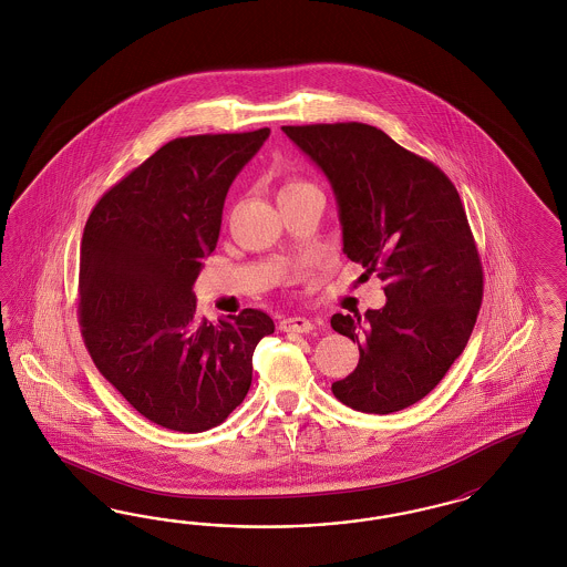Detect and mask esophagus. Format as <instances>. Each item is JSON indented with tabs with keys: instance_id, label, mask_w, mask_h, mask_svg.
<instances>
[{
	"instance_id": "esophagus-1",
	"label": "esophagus",
	"mask_w": 567,
	"mask_h": 567,
	"mask_svg": "<svg viewBox=\"0 0 567 567\" xmlns=\"http://www.w3.org/2000/svg\"><path fill=\"white\" fill-rule=\"evenodd\" d=\"M278 329L285 332H310L313 329L312 320H308L306 316H289L285 320H280Z\"/></svg>"
}]
</instances>
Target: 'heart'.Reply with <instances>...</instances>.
Listing matches in <instances>:
<instances>
[{
  "instance_id": "obj_1",
  "label": "heart",
  "mask_w": 567,
  "mask_h": 567,
  "mask_svg": "<svg viewBox=\"0 0 567 567\" xmlns=\"http://www.w3.org/2000/svg\"><path fill=\"white\" fill-rule=\"evenodd\" d=\"M295 186H299V184H297V182H291V184H287L282 190H289V188H295Z\"/></svg>"
}]
</instances>
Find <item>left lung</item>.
Wrapping results in <instances>:
<instances>
[{
	"mask_svg": "<svg viewBox=\"0 0 567 567\" xmlns=\"http://www.w3.org/2000/svg\"><path fill=\"white\" fill-rule=\"evenodd\" d=\"M282 132L331 182L343 254L385 282L381 310L331 318L360 350L332 393L353 411L409 409L463 353L482 306L484 272L461 196L440 167L367 123Z\"/></svg>",
	"mask_w": 567,
	"mask_h": 567,
	"instance_id": "obj_1",
	"label": "left lung"
}]
</instances>
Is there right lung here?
<instances>
[{"instance_id": "add662e5", "label": "right lung", "mask_w": 567, "mask_h": 567, "mask_svg": "<svg viewBox=\"0 0 567 567\" xmlns=\"http://www.w3.org/2000/svg\"><path fill=\"white\" fill-rule=\"evenodd\" d=\"M270 130L176 137L100 198L79 257L85 348L106 381L165 430L198 433L245 400L255 346L272 318L196 313L203 259L217 245L228 188Z\"/></svg>"}]
</instances>
